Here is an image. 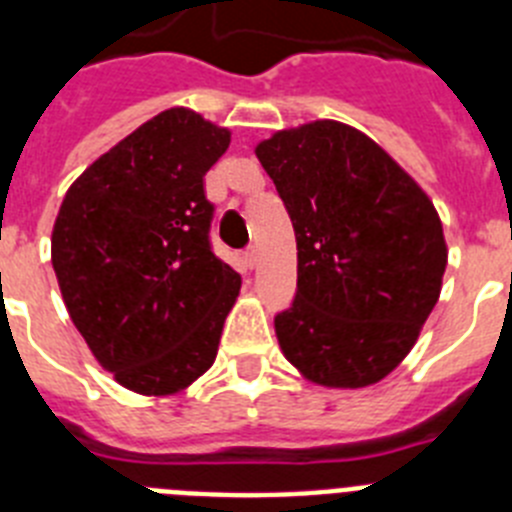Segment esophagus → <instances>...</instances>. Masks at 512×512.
I'll list each match as a JSON object with an SVG mask.
<instances>
[{
  "instance_id": "obj_1",
  "label": "esophagus",
  "mask_w": 512,
  "mask_h": 512,
  "mask_svg": "<svg viewBox=\"0 0 512 512\" xmlns=\"http://www.w3.org/2000/svg\"><path fill=\"white\" fill-rule=\"evenodd\" d=\"M243 259H246L248 269H256V266H259V251H256V248H248V251L243 253Z\"/></svg>"
}]
</instances>
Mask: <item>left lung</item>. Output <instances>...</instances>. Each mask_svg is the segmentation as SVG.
Listing matches in <instances>:
<instances>
[{"label":"left lung","mask_w":512,"mask_h":512,"mask_svg":"<svg viewBox=\"0 0 512 512\" xmlns=\"http://www.w3.org/2000/svg\"><path fill=\"white\" fill-rule=\"evenodd\" d=\"M297 238V295L274 318L312 384L361 390L392 374L441 295L449 248L431 197L354 125L312 120L256 146Z\"/></svg>","instance_id":"1"}]
</instances>
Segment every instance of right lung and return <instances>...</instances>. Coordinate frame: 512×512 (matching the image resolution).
Segmentation results:
<instances>
[{
    "mask_svg": "<svg viewBox=\"0 0 512 512\" xmlns=\"http://www.w3.org/2000/svg\"><path fill=\"white\" fill-rule=\"evenodd\" d=\"M230 130L189 107L158 112L76 176L51 233L63 305L97 364L146 397L215 364L241 277L210 248L205 174Z\"/></svg>",
    "mask_w": 512,
    "mask_h": 512,
    "instance_id": "add662e5",
    "label": "right lung"
}]
</instances>
